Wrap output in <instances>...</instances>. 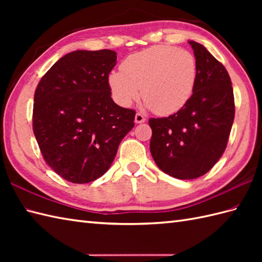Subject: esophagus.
<instances>
[{"label":"esophagus","mask_w":262,"mask_h":262,"mask_svg":"<svg viewBox=\"0 0 262 262\" xmlns=\"http://www.w3.org/2000/svg\"><path fill=\"white\" fill-rule=\"evenodd\" d=\"M145 120H146V118L142 114L137 113L135 115V122H136V124H142V122H145Z\"/></svg>","instance_id":"1"}]
</instances>
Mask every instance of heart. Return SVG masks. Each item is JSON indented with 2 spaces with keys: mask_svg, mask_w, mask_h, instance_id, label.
Segmentation results:
<instances>
[{
  "mask_svg": "<svg viewBox=\"0 0 262 262\" xmlns=\"http://www.w3.org/2000/svg\"><path fill=\"white\" fill-rule=\"evenodd\" d=\"M121 72L108 77L115 101L129 107L140 97L155 114L168 116L190 100L197 79V64L191 53L172 46H153L128 56Z\"/></svg>",
  "mask_w": 262,
  "mask_h": 262,
  "instance_id": "obj_1",
  "label": "heart"
}]
</instances>
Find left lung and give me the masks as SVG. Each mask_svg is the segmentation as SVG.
I'll use <instances>...</instances> for the list:
<instances>
[{
  "instance_id": "8db88e82",
  "label": "left lung",
  "mask_w": 262,
  "mask_h": 262,
  "mask_svg": "<svg viewBox=\"0 0 262 262\" xmlns=\"http://www.w3.org/2000/svg\"><path fill=\"white\" fill-rule=\"evenodd\" d=\"M197 64L192 96L178 113L151 118L149 149L164 173L189 180L202 177L223 155L235 105L226 69L202 43L189 40Z\"/></svg>"
}]
</instances>
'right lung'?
I'll use <instances>...</instances> for the list:
<instances>
[{
    "label": "right lung",
    "instance_id": "add662e5",
    "mask_svg": "<svg viewBox=\"0 0 262 262\" xmlns=\"http://www.w3.org/2000/svg\"><path fill=\"white\" fill-rule=\"evenodd\" d=\"M110 49L75 51L41 77L33 98L32 126L46 163L63 179L88 183L103 176L134 127L135 110L111 98Z\"/></svg>",
    "mask_w": 262,
    "mask_h": 262
}]
</instances>
